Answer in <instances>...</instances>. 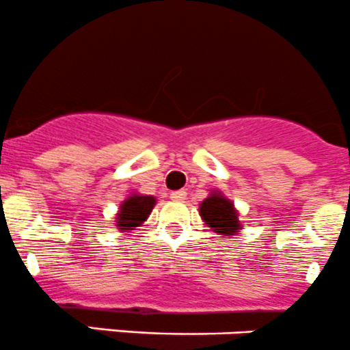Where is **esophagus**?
I'll list each match as a JSON object with an SVG mask.
<instances>
[{"label":"esophagus","mask_w":350,"mask_h":350,"mask_svg":"<svg viewBox=\"0 0 350 350\" xmlns=\"http://www.w3.org/2000/svg\"><path fill=\"white\" fill-rule=\"evenodd\" d=\"M171 198L174 200V202H183V200L186 198V191H185V189H179V191H172Z\"/></svg>","instance_id":"esophagus-1"}]
</instances>
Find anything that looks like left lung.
Returning <instances> with one entry per match:
<instances>
[{"label":"left lung","instance_id":"left-lung-1","mask_svg":"<svg viewBox=\"0 0 350 350\" xmlns=\"http://www.w3.org/2000/svg\"><path fill=\"white\" fill-rule=\"evenodd\" d=\"M200 217L206 227L219 236H236L243 227L234 203L219 189H212L210 195L200 203Z\"/></svg>","mask_w":350,"mask_h":350}]
</instances>
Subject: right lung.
<instances>
[{
	"label": "right lung",
	"mask_w": 350,
	"mask_h": 350,
	"mask_svg": "<svg viewBox=\"0 0 350 350\" xmlns=\"http://www.w3.org/2000/svg\"><path fill=\"white\" fill-rule=\"evenodd\" d=\"M155 203H157L155 196L142 195L137 191L130 193L121 202L116 213V229L120 232H130V230H135V227H140L148 219Z\"/></svg>",
	"instance_id": "add662e5"
}]
</instances>
